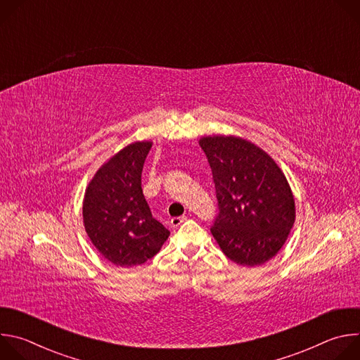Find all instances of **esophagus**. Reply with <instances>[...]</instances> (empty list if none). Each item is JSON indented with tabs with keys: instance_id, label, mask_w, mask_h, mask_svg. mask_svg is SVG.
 <instances>
[{
	"instance_id": "1",
	"label": "esophagus",
	"mask_w": 360,
	"mask_h": 360,
	"mask_svg": "<svg viewBox=\"0 0 360 360\" xmlns=\"http://www.w3.org/2000/svg\"><path fill=\"white\" fill-rule=\"evenodd\" d=\"M185 221H186V217H175V218L171 219V226L176 228V226H179L181 224H184Z\"/></svg>"
}]
</instances>
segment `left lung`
<instances>
[{
	"label": "left lung",
	"mask_w": 360,
	"mask_h": 360,
	"mask_svg": "<svg viewBox=\"0 0 360 360\" xmlns=\"http://www.w3.org/2000/svg\"><path fill=\"white\" fill-rule=\"evenodd\" d=\"M199 145L217 189L215 240L238 265L265 264L295 222V200L283 172L265 150L238 136H207Z\"/></svg>",
	"instance_id": "obj_1"
}]
</instances>
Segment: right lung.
<instances>
[{"mask_svg": "<svg viewBox=\"0 0 360 360\" xmlns=\"http://www.w3.org/2000/svg\"><path fill=\"white\" fill-rule=\"evenodd\" d=\"M150 146L146 141L125 146L99 168L85 192V231L99 253L117 266L145 264L169 236L142 193L141 175Z\"/></svg>", "mask_w": 360, "mask_h": 360, "instance_id": "add662e5", "label": "right lung"}]
</instances>
